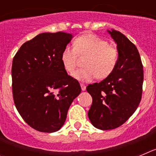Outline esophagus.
Here are the masks:
<instances>
[{
    "label": "esophagus",
    "instance_id": "1",
    "mask_svg": "<svg viewBox=\"0 0 156 156\" xmlns=\"http://www.w3.org/2000/svg\"><path fill=\"white\" fill-rule=\"evenodd\" d=\"M80 86H81V89H82V90H86V85L83 84V83H81Z\"/></svg>",
    "mask_w": 156,
    "mask_h": 156
}]
</instances>
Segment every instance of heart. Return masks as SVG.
I'll list each match as a JSON object with an SVG mask.
<instances>
[{
	"mask_svg": "<svg viewBox=\"0 0 156 156\" xmlns=\"http://www.w3.org/2000/svg\"><path fill=\"white\" fill-rule=\"evenodd\" d=\"M80 56H87L84 61L85 68L73 73L78 80L89 81L98 77L105 79L116 68L119 60V51L115 46L94 34H85L75 40L73 46L65 47L61 55V61L65 69L73 73L77 66Z\"/></svg>",
	"mask_w": 156,
	"mask_h": 156,
	"instance_id": "1",
	"label": "heart"
}]
</instances>
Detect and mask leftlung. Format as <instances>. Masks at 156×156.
<instances>
[{
  "label": "left lung",
  "instance_id": "obj_1",
  "mask_svg": "<svg viewBox=\"0 0 156 156\" xmlns=\"http://www.w3.org/2000/svg\"><path fill=\"white\" fill-rule=\"evenodd\" d=\"M117 44L119 60L108 77L87 87L92 97L88 117L94 126L108 130L122 125L138 107L142 96L144 70L134 44L119 31H108Z\"/></svg>",
  "mask_w": 156,
  "mask_h": 156
}]
</instances>
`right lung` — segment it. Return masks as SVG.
I'll use <instances>...</instances> for the list:
<instances>
[{
	"mask_svg": "<svg viewBox=\"0 0 156 156\" xmlns=\"http://www.w3.org/2000/svg\"><path fill=\"white\" fill-rule=\"evenodd\" d=\"M72 39L63 32L44 33L24 43L12 61V94L19 113L36 130L52 133L64 124L69 108L80 94L61 55Z\"/></svg>",
	"mask_w": 156,
	"mask_h": 156,
	"instance_id": "1",
	"label": "right lung"
}]
</instances>
